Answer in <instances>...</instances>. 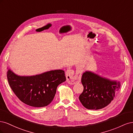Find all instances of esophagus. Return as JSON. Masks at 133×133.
Returning <instances> with one entry per match:
<instances>
[{
	"label": "esophagus",
	"mask_w": 133,
	"mask_h": 133,
	"mask_svg": "<svg viewBox=\"0 0 133 133\" xmlns=\"http://www.w3.org/2000/svg\"><path fill=\"white\" fill-rule=\"evenodd\" d=\"M65 75L68 83L70 84H74L77 83H79L81 80V74L79 73L75 74L74 71L73 70H67Z\"/></svg>",
	"instance_id": "1"
}]
</instances>
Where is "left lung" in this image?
<instances>
[{
	"label": "left lung",
	"instance_id": "left-lung-1",
	"mask_svg": "<svg viewBox=\"0 0 133 133\" xmlns=\"http://www.w3.org/2000/svg\"><path fill=\"white\" fill-rule=\"evenodd\" d=\"M82 83L84 90L79 99L88 109L98 110L108 105L120 88L119 82L111 81L90 71L83 73Z\"/></svg>",
	"mask_w": 133,
	"mask_h": 133
}]
</instances>
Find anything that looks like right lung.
Segmentation results:
<instances>
[{
  "mask_svg": "<svg viewBox=\"0 0 133 133\" xmlns=\"http://www.w3.org/2000/svg\"><path fill=\"white\" fill-rule=\"evenodd\" d=\"M7 78L11 89L20 100L33 107H44L52 102L60 84L66 80L64 71L55 70L31 76H21L10 70Z\"/></svg>",
  "mask_w": 133,
  "mask_h": 133,
  "instance_id": "obj_1",
  "label": "right lung"
}]
</instances>
